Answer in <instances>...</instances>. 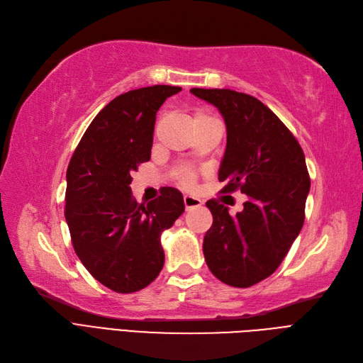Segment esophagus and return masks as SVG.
Segmentation results:
<instances>
[{"instance_id": "obj_1", "label": "esophagus", "mask_w": 363, "mask_h": 363, "mask_svg": "<svg viewBox=\"0 0 363 363\" xmlns=\"http://www.w3.org/2000/svg\"><path fill=\"white\" fill-rule=\"evenodd\" d=\"M184 203H185V209H193V208L202 206V201H201V199L189 196V194L184 196Z\"/></svg>"}]
</instances>
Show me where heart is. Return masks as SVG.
<instances>
[{
  "label": "heart",
  "mask_w": 363,
  "mask_h": 363,
  "mask_svg": "<svg viewBox=\"0 0 363 363\" xmlns=\"http://www.w3.org/2000/svg\"><path fill=\"white\" fill-rule=\"evenodd\" d=\"M201 116H206V114H203V113H196L194 118H201ZM182 181H184V184H190V182L193 181V174H191L189 170H185V172H184V177H182Z\"/></svg>",
  "instance_id": "b5f03b06"
}]
</instances>
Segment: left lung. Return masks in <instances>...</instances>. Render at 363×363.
Wrapping results in <instances>:
<instances>
[{"mask_svg":"<svg viewBox=\"0 0 363 363\" xmlns=\"http://www.w3.org/2000/svg\"><path fill=\"white\" fill-rule=\"evenodd\" d=\"M190 91L213 104L226 123L221 191L249 196L235 217L225 205L206 202L213 226L203 238L205 261L223 284L249 288L276 272L301 230L311 189L305 154L259 99L230 89Z\"/></svg>","mask_w":363,"mask_h":363,"instance_id":"obj_1","label":"left lung"}]
</instances>
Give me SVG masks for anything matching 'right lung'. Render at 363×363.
<instances>
[{
    "label": "right lung",
    "mask_w": 363,
    "mask_h": 363,
    "mask_svg": "<svg viewBox=\"0 0 363 363\" xmlns=\"http://www.w3.org/2000/svg\"><path fill=\"white\" fill-rule=\"evenodd\" d=\"M178 91L152 86L114 98L93 119L67 167L65 217L75 253L98 282L122 294L154 282L164 265L161 232L185 209L177 189L138 203L130 186L131 173L150 160L157 111Z\"/></svg>",
    "instance_id": "right-lung-1"
}]
</instances>
